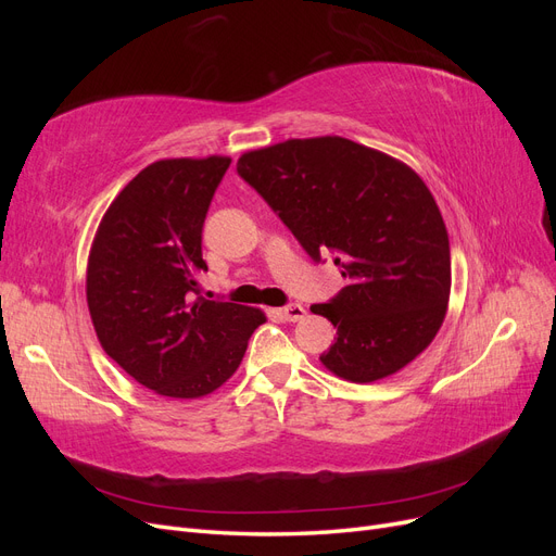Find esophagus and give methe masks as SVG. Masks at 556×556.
I'll return each mask as SVG.
<instances>
[{
  "label": "esophagus",
  "mask_w": 556,
  "mask_h": 556,
  "mask_svg": "<svg viewBox=\"0 0 556 556\" xmlns=\"http://www.w3.org/2000/svg\"><path fill=\"white\" fill-rule=\"evenodd\" d=\"M282 317L288 319V323H299V319L306 317V308L301 304H290V306L282 308Z\"/></svg>",
  "instance_id": "1"
}]
</instances>
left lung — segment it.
I'll list each match as a JSON object with an SVG mask.
<instances>
[{"label":"left lung","instance_id":"1","mask_svg":"<svg viewBox=\"0 0 556 556\" xmlns=\"http://www.w3.org/2000/svg\"><path fill=\"white\" fill-rule=\"evenodd\" d=\"M241 178L319 262L350 280L311 311L336 327L327 371L376 382L401 371L439 333L450 301V239L427 182L406 162L343 137L288 139L248 150Z\"/></svg>","mask_w":556,"mask_h":556}]
</instances>
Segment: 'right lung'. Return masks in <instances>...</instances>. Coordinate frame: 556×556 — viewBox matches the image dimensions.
Here are the masks:
<instances>
[{
	"instance_id": "right-lung-1",
	"label": "right lung",
	"mask_w": 556,
	"mask_h": 556,
	"mask_svg": "<svg viewBox=\"0 0 556 556\" xmlns=\"http://www.w3.org/2000/svg\"><path fill=\"white\" fill-rule=\"evenodd\" d=\"M231 157H172L148 164L99 223L88 255L86 296L106 355L160 396L201 399L223 387L245 355L260 308L190 292L201 227Z\"/></svg>"
}]
</instances>
